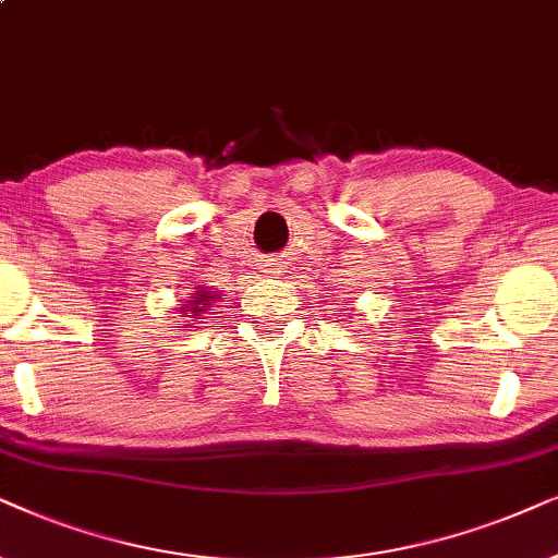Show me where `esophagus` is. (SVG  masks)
Returning <instances> with one entry per match:
<instances>
[{
	"instance_id": "1",
	"label": "esophagus",
	"mask_w": 558,
	"mask_h": 558,
	"mask_svg": "<svg viewBox=\"0 0 558 558\" xmlns=\"http://www.w3.org/2000/svg\"><path fill=\"white\" fill-rule=\"evenodd\" d=\"M259 270H263V272H267V275H272V272H278V270H280V267H278V263H265L263 267H259Z\"/></svg>"
}]
</instances>
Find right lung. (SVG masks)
Masks as SVG:
<instances>
[{"mask_svg":"<svg viewBox=\"0 0 558 558\" xmlns=\"http://www.w3.org/2000/svg\"><path fill=\"white\" fill-rule=\"evenodd\" d=\"M211 301H217V293L214 291H193L191 301L183 303V314L189 311V318H198L206 311H211Z\"/></svg>","mask_w":558,"mask_h":558,"instance_id":"add662e5","label":"right lung"}]
</instances>
